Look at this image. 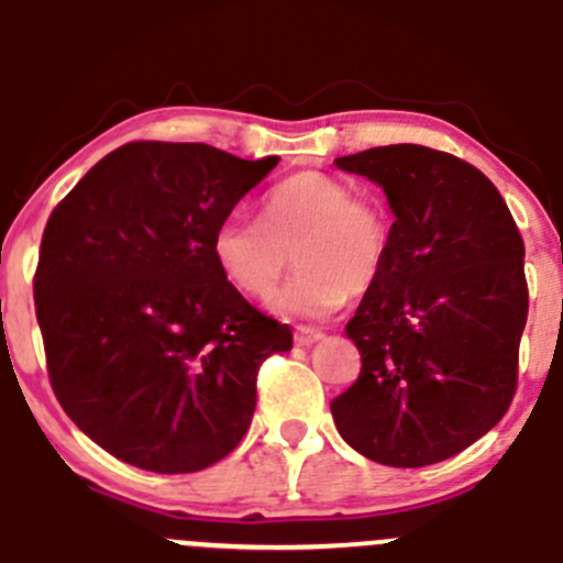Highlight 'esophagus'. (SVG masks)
<instances>
[{
	"instance_id": "34e87169",
	"label": "esophagus",
	"mask_w": 563,
	"mask_h": 563,
	"mask_svg": "<svg viewBox=\"0 0 563 563\" xmlns=\"http://www.w3.org/2000/svg\"><path fill=\"white\" fill-rule=\"evenodd\" d=\"M321 338H324V332L313 330V327H297V330H294V341H297L299 346H310V343L321 341Z\"/></svg>"
}]
</instances>
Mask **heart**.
Segmentation results:
<instances>
[{
  "label": "heart",
  "mask_w": 563,
  "mask_h": 563,
  "mask_svg": "<svg viewBox=\"0 0 563 563\" xmlns=\"http://www.w3.org/2000/svg\"><path fill=\"white\" fill-rule=\"evenodd\" d=\"M261 220L225 217L211 239L214 261L236 291L264 299L294 253L297 277L272 308L297 319H324L349 297L368 294L390 258L387 211L324 173H297L269 189Z\"/></svg>",
  "instance_id": "b5f03b06"
}]
</instances>
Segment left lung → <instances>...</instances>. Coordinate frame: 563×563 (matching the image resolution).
I'll return each mask as SVG.
<instances>
[{
    "mask_svg": "<svg viewBox=\"0 0 563 563\" xmlns=\"http://www.w3.org/2000/svg\"><path fill=\"white\" fill-rule=\"evenodd\" d=\"M335 165L379 184L396 222L385 272L346 324L363 365L332 418L379 465H434L515 398L526 244L495 184L460 156L404 143Z\"/></svg>",
    "mask_w": 563,
    "mask_h": 563,
    "instance_id": "left-lung-1",
    "label": "left lung"
}]
</instances>
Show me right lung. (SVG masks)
Instances as JSON below:
<instances>
[{
  "mask_svg": "<svg viewBox=\"0 0 563 563\" xmlns=\"http://www.w3.org/2000/svg\"><path fill=\"white\" fill-rule=\"evenodd\" d=\"M277 162L140 140L54 206L32 280L48 382L118 460L195 473L250 429L261 363L291 330L225 280L211 239Z\"/></svg>",
  "mask_w": 563,
  "mask_h": 563,
  "instance_id": "add662e5",
  "label": "right lung"
}]
</instances>
